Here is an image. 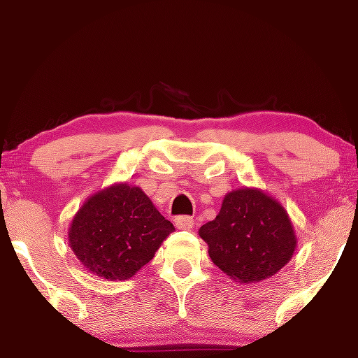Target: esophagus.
<instances>
[{
	"label": "esophagus",
	"mask_w": 358,
	"mask_h": 358,
	"mask_svg": "<svg viewBox=\"0 0 358 358\" xmlns=\"http://www.w3.org/2000/svg\"><path fill=\"white\" fill-rule=\"evenodd\" d=\"M174 224L179 230H190L194 227V220L187 215H179L174 219Z\"/></svg>",
	"instance_id": "1"
}]
</instances>
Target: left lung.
<instances>
[{
	"mask_svg": "<svg viewBox=\"0 0 358 358\" xmlns=\"http://www.w3.org/2000/svg\"><path fill=\"white\" fill-rule=\"evenodd\" d=\"M199 236L213 264L240 285L275 276L298 245L286 208L257 187L230 190L219 215L201 227Z\"/></svg>",
	"mask_w": 358,
	"mask_h": 358,
	"instance_id": "left-lung-1",
	"label": "left lung"
}]
</instances>
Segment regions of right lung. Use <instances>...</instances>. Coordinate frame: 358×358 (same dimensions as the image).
<instances>
[{
    "label": "right lung",
    "instance_id": "obj_1",
    "mask_svg": "<svg viewBox=\"0 0 358 358\" xmlns=\"http://www.w3.org/2000/svg\"><path fill=\"white\" fill-rule=\"evenodd\" d=\"M174 225L136 185L111 184L92 194L69 227V245L87 271L124 281L155 258Z\"/></svg>",
    "mask_w": 358,
    "mask_h": 358
}]
</instances>
